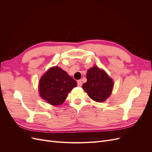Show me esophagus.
<instances>
[{
	"label": "esophagus",
	"instance_id": "obj_1",
	"mask_svg": "<svg viewBox=\"0 0 152 152\" xmlns=\"http://www.w3.org/2000/svg\"><path fill=\"white\" fill-rule=\"evenodd\" d=\"M77 85H78V86H79V87L82 86V80H79L77 81Z\"/></svg>",
	"mask_w": 152,
	"mask_h": 152
}]
</instances>
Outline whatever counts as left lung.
<instances>
[{
    "instance_id": "obj_1",
    "label": "left lung",
    "mask_w": 152,
    "mask_h": 152,
    "mask_svg": "<svg viewBox=\"0 0 152 152\" xmlns=\"http://www.w3.org/2000/svg\"><path fill=\"white\" fill-rule=\"evenodd\" d=\"M86 77L87 82L82 88L92 99L102 103L111 94L113 82L104 70L93 66L87 71Z\"/></svg>"
}]
</instances>
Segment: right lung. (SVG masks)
<instances>
[{"mask_svg": "<svg viewBox=\"0 0 152 152\" xmlns=\"http://www.w3.org/2000/svg\"><path fill=\"white\" fill-rule=\"evenodd\" d=\"M77 86L76 81L67 73L57 66L50 68L39 82L41 97L53 105L62 104L68 93Z\"/></svg>", "mask_w": 152, "mask_h": 152, "instance_id": "obj_1", "label": "right lung"}]
</instances>
